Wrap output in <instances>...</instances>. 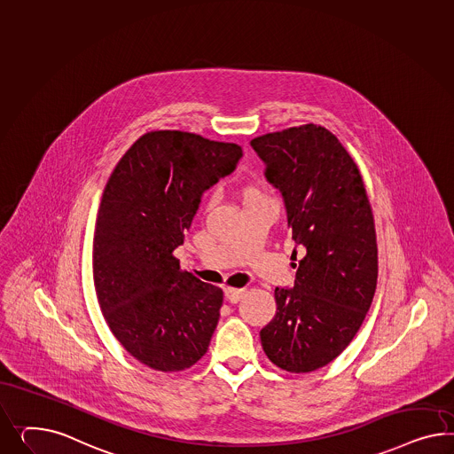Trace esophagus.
Returning <instances> with one entry per match:
<instances>
[{
  "label": "esophagus",
  "mask_w": 454,
  "mask_h": 454,
  "mask_svg": "<svg viewBox=\"0 0 454 454\" xmlns=\"http://www.w3.org/2000/svg\"><path fill=\"white\" fill-rule=\"evenodd\" d=\"M246 289H224V299L231 304L239 302L245 297Z\"/></svg>",
  "instance_id": "34e87169"
}]
</instances>
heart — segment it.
Listing matches in <instances>:
<instances>
[{"label": "heart", "instance_id": "1", "mask_svg": "<svg viewBox=\"0 0 454 454\" xmlns=\"http://www.w3.org/2000/svg\"><path fill=\"white\" fill-rule=\"evenodd\" d=\"M261 200H270V195L264 192L261 184H247L243 188V201L253 203V201H261Z\"/></svg>", "mask_w": 454, "mask_h": 454}]
</instances>
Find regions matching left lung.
Masks as SVG:
<instances>
[{
  "instance_id": "8db88e82",
  "label": "left lung",
  "mask_w": 454,
  "mask_h": 454,
  "mask_svg": "<svg viewBox=\"0 0 454 454\" xmlns=\"http://www.w3.org/2000/svg\"><path fill=\"white\" fill-rule=\"evenodd\" d=\"M279 190L304 258L278 312L261 329L270 362L293 373L327 365L352 342L372 306L379 256L373 215L356 161L327 129L307 123L251 140ZM297 254V251H295Z\"/></svg>"
}]
</instances>
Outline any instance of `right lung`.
I'll return each instance as SVG.
<instances>
[{
	"label": "right lung",
	"instance_id": "1",
	"mask_svg": "<svg viewBox=\"0 0 454 454\" xmlns=\"http://www.w3.org/2000/svg\"><path fill=\"white\" fill-rule=\"evenodd\" d=\"M243 150L200 135H142L112 172L98 207L92 268L98 306L125 350L180 372L208 350L223 291L180 270L201 196L234 172Z\"/></svg>",
	"mask_w": 454,
	"mask_h": 454
}]
</instances>
